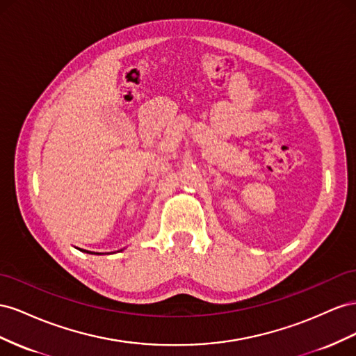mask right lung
Listing matches in <instances>:
<instances>
[{"label": "right lung", "instance_id": "1", "mask_svg": "<svg viewBox=\"0 0 356 356\" xmlns=\"http://www.w3.org/2000/svg\"><path fill=\"white\" fill-rule=\"evenodd\" d=\"M83 252H86V253H92V252H88V250H83Z\"/></svg>", "mask_w": 356, "mask_h": 356}]
</instances>
